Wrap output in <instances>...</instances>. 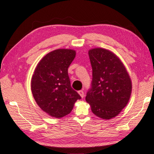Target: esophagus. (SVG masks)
Returning a JSON list of instances; mask_svg holds the SVG:
<instances>
[{
	"mask_svg": "<svg viewBox=\"0 0 154 154\" xmlns=\"http://www.w3.org/2000/svg\"><path fill=\"white\" fill-rule=\"evenodd\" d=\"M78 93H79V94L80 95L81 97H82V98L84 97V92H83V91L82 90H79V92H78Z\"/></svg>",
	"mask_w": 154,
	"mask_h": 154,
	"instance_id": "esophagus-1",
	"label": "esophagus"
}]
</instances>
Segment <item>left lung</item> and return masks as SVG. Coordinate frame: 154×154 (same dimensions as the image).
<instances>
[{"label":"left lung","instance_id":"left-lung-1","mask_svg":"<svg viewBox=\"0 0 154 154\" xmlns=\"http://www.w3.org/2000/svg\"><path fill=\"white\" fill-rule=\"evenodd\" d=\"M88 54L92 68V82L85 100L95 116L103 119H112L129 102L131 79L113 52L97 48L90 49Z\"/></svg>","mask_w":154,"mask_h":154}]
</instances>
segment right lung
I'll list each match as a JSON object with an SVG mask.
<instances>
[{"label": "right lung", "instance_id": "obj_1", "mask_svg": "<svg viewBox=\"0 0 154 154\" xmlns=\"http://www.w3.org/2000/svg\"><path fill=\"white\" fill-rule=\"evenodd\" d=\"M76 51L58 49L49 52L38 62L31 79V91L38 106L53 118L71 113L81 96L71 86L68 68Z\"/></svg>", "mask_w": 154, "mask_h": 154}]
</instances>
